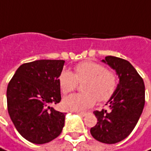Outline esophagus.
<instances>
[{
    "mask_svg": "<svg viewBox=\"0 0 151 151\" xmlns=\"http://www.w3.org/2000/svg\"><path fill=\"white\" fill-rule=\"evenodd\" d=\"M78 114H81L82 116H85V115H87V114H89V112H79Z\"/></svg>",
    "mask_w": 151,
    "mask_h": 151,
    "instance_id": "34e87169",
    "label": "esophagus"
}]
</instances>
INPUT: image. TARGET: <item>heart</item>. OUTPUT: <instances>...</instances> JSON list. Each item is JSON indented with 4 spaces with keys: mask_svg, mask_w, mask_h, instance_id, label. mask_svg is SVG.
Returning a JSON list of instances; mask_svg holds the SVG:
<instances>
[{
    "mask_svg": "<svg viewBox=\"0 0 151 151\" xmlns=\"http://www.w3.org/2000/svg\"><path fill=\"white\" fill-rule=\"evenodd\" d=\"M73 73L63 70L58 77L60 87L64 94L76 90L78 83H83V93L71 95L63 100V107L70 111L86 109L95 104L96 100L105 102L110 99L118 86L116 73L95 61H83L77 64Z\"/></svg>",
    "mask_w": 151,
    "mask_h": 151,
    "instance_id": "heart-1",
    "label": "heart"
}]
</instances>
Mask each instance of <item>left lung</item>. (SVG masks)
<instances>
[{
	"label": "left lung",
	"instance_id": "1",
	"mask_svg": "<svg viewBox=\"0 0 151 151\" xmlns=\"http://www.w3.org/2000/svg\"><path fill=\"white\" fill-rule=\"evenodd\" d=\"M103 62L114 69L120 82L106 105L109 110L94 111L96 125L91 127L92 137L104 144L125 139L136 127L145 102V83L132 65L124 59L106 56Z\"/></svg>",
	"mask_w": 151,
	"mask_h": 151
}]
</instances>
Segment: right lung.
<instances>
[{
	"instance_id": "right-lung-1",
	"label": "right lung",
	"mask_w": 151,
	"mask_h": 151,
	"mask_svg": "<svg viewBox=\"0 0 151 151\" xmlns=\"http://www.w3.org/2000/svg\"><path fill=\"white\" fill-rule=\"evenodd\" d=\"M63 60H38L22 64L6 89L7 110L19 134L42 145L57 137L65 124V113L53 105L60 102L58 77Z\"/></svg>"
}]
</instances>
